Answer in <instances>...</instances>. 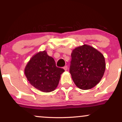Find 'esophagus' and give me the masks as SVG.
<instances>
[{
    "label": "esophagus",
    "mask_w": 122,
    "mask_h": 122,
    "mask_svg": "<svg viewBox=\"0 0 122 122\" xmlns=\"http://www.w3.org/2000/svg\"><path fill=\"white\" fill-rule=\"evenodd\" d=\"M64 70H65V71H67V70H68V66H67V65L65 66L64 67Z\"/></svg>",
    "instance_id": "obj_1"
}]
</instances>
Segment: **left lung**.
Returning a JSON list of instances; mask_svg holds the SVG:
<instances>
[{
	"label": "left lung",
	"instance_id": "left-lung-1",
	"mask_svg": "<svg viewBox=\"0 0 122 122\" xmlns=\"http://www.w3.org/2000/svg\"><path fill=\"white\" fill-rule=\"evenodd\" d=\"M70 73L75 85L83 90L100 81L106 70L104 56L94 47L83 45L73 50Z\"/></svg>",
	"mask_w": 122,
	"mask_h": 122
}]
</instances>
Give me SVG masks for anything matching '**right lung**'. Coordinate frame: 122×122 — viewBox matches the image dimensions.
I'll use <instances>...</instances> for the list:
<instances>
[{"instance_id":"obj_1","label":"right lung","mask_w":122,"mask_h":122,"mask_svg":"<svg viewBox=\"0 0 122 122\" xmlns=\"http://www.w3.org/2000/svg\"><path fill=\"white\" fill-rule=\"evenodd\" d=\"M64 69L58 68L53 57L46 50L31 58L25 68V74L30 84L43 92L54 91L58 86Z\"/></svg>"}]
</instances>
